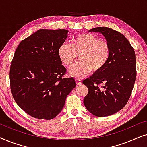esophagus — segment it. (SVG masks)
I'll list each match as a JSON object with an SVG mask.
<instances>
[{"label":"esophagus","instance_id":"1","mask_svg":"<svg viewBox=\"0 0 147 147\" xmlns=\"http://www.w3.org/2000/svg\"><path fill=\"white\" fill-rule=\"evenodd\" d=\"M76 84H77V85H81V84H82V81L80 79H76Z\"/></svg>","mask_w":147,"mask_h":147}]
</instances>
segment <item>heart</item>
<instances>
[{
	"label": "heart",
	"instance_id": "1",
	"mask_svg": "<svg viewBox=\"0 0 147 147\" xmlns=\"http://www.w3.org/2000/svg\"><path fill=\"white\" fill-rule=\"evenodd\" d=\"M73 43H62L58 47L59 59L66 65H71L80 54V61L69 68V73L76 78H83L92 70L98 72L104 68L110 56V47L105 40L98 39L93 34L80 33L74 37Z\"/></svg>",
	"mask_w": 147,
	"mask_h": 147
}]
</instances>
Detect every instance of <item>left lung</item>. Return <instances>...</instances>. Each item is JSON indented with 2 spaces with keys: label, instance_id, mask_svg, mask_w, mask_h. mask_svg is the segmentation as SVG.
I'll return each instance as SVG.
<instances>
[{
  "label": "left lung",
  "instance_id": "obj_1",
  "mask_svg": "<svg viewBox=\"0 0 147 147\" xmlns=\"http://www.w3.org/2000/svg\"><path fill=\"white\" fill-rule=\"evenodd\" d=\"M89 32L101 33L110 47L103 69L83 81L88 89L84 106L93 115L104 117L120 111L129 100L136 76L135 52L128 39L115 30L99 27ZM101 83L104 86L100 88Z\"/></svg>",
  "mask_w": 147,
  "mask_h": 147
}]
</instances>
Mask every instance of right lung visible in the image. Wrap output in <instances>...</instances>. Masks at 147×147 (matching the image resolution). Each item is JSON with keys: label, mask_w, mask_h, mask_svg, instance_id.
<instances>
[{"label": "right lung", "mask_w": 147, "mask_h": 147, "mask_svg": "<svg viewBox=\"0 0 147 147\" xmlns=\"http://www.w3.org/2000/svg\"><path fill=\"white\" fill-rule=\"evenodd\" d=\"M68 32L39 29L15 51L9 74L11 92L18 106L34 118H55L76 86L73 78H63L66 69L57 53Z\"/></svg>", "instance_id": "right-lung-1"}]
</instances>
